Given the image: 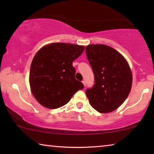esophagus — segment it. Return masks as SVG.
Instances as JSON below:
<instances>
[{
    "label": "esophagus",
    "instance_id": "obj_1",
    "mask_svg": "<svg viewBox=\"0 0 154 154\" xmlns=\"http://www.w3.org/2000/svg\"><path fill=\"white\" fill-rule=\"evenodd\" d=\"M82 83H83V84L85 86V80H83V81H82Z\"/></svg>",
    "mask_w": 154,
    "mask_h": 154
}]
</instances>
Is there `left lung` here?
Masks as SVG:
<instances>
[{"label":"left lung","mask_w":154,"mask_h":154,"mask_svg":"<svg viewBox=\"0 0 154 154\" xmlns=\"http://www.w3.org/2000/svg\"><path fill=\"white\" fill-rule=\"evenodd\" d=\"M85 53L94 75V84L85 91L90 104L100 113L116 110L132 88L128 64L118 51L102 44L88 45Z\"/></svg>","instance_id":"left-lung-1"}]
</instances>
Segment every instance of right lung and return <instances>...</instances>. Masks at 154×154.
I'll use <instances>...</instances> for the list:
<instances>
[{"label":"right lung","instance_id":"right-lung-1","mask_svg":"<svg viewBox=\"0 0 154 154\" xmlns=\"http://www.w3.org/2000/svg\"><path fill=\"white\" fill-rule=\"evenodd\" d=\"M84 49L82 45L54 43L36 54L29 79L32 94L41 105L52 109L61 107L78 90L83 89V83L75 79L72 62Z\"/></svg>","mask_w":154,"mask_h":154}]
</instances>
